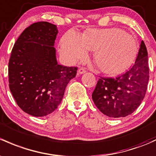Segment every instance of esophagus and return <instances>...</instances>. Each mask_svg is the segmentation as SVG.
Instances as JSON below:
<instances>
[{"mask_svg":"<svg viewBox=\"0 0 156 156\" xmlns=\"http://www.w3.org/2000/svg\"><path fill=\"white\" fill-rule=\"evenodd\" d=\"M86 73V69H85L84 68H80L79 69H78V73L79 74H83Z\"/></svg>","mask_w":156,"mask_h":156,"instance_id":"34e87169","label":"esophagus"}]
</instances>
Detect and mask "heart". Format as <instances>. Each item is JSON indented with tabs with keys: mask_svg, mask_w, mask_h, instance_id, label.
<instances>
[{
	"mask_svg": "<svg viewBox=\"0 0 156 156\" xmlns=\"http://www.w3.org/2000/svg\"><path fill=\"white\" fill-rule=\"evenodd\" d=\"M88 50L94 51L93 60L101 71L117 75L134 62L137 44L131 34L117 27L90 28L82 35L69 30L60 41V53L70 63L84 60Z\"/></svg>",
	"mask_w": 156,
	"mask_h": 156,
	"instance_id": "1",
	"label": "heart"
}]
</instances>
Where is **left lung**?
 Returning a JSON list of instances; mask_svg holds the SVG:
<instances>
[{
    "mask_svg": "<svg viewBox=\"0 0 156 156\" xmlns=\"http://www.w3.org/2000/svg\"><path fill=\"white\" fill-rule=\"evenodd\" d=\"M150 69L148 54L141 41L132 68L116 78H101L92 98L98 109L109 117H125L132 114L145 96Z\"/></svg>",
    "mask_w": 156,
    "mask_h": 156,
    "instance_id": "obj_1",
    "label": "left lung"
}]
</instances>
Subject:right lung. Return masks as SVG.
Returning <instances> with one entry per match:
<instances>
[{"mask_svg":"<svg viewBox=\"0 0 156 156\" xmlns=\"http://www.w3.org/2000/svg\"><path fill=\"white\" fill-rule=\"evenodd\" d=\"M57 33L55 24L34 23L19 36L11 52L9 90L19 108L34 117H44L57 109L78 70L57 63L54 47Z\"/></svg>","mask_w":156,"mask_h":156,"instance_id":"1","label":"right lung"}]
</instances>
